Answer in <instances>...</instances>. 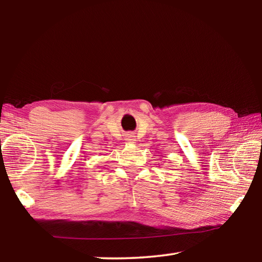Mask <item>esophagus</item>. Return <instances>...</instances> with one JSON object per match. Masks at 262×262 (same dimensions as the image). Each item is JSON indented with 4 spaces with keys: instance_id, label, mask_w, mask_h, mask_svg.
Instances as JSON below:
<instances>
[{
    "instance_id": "obj_1",
    "label": "esophagus",
    "mask_w": 262,
    "mask_h": 262,
    "mask_svg": "<svg viewBox=\"0 0 262 262\" xmlns=\"http://www.w3.org/2000/svg\"><path fill=\"white\" fill-rule=\"evenodd\" d=\"M134 137H135V136H133V135L130 134V135L127 136L126 140H127V142H129V143H135V139H134Z\"/></svg>"
}]
</instances>
